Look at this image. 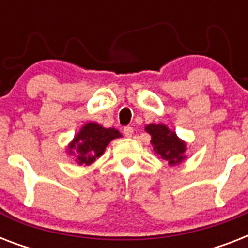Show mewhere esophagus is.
Returning a JSON list of instances; mask_svg holds the SVG:
<instances>
[{
  "mask_svg": "<svg viewBox=\"0 0 248 248\" xmlns=\"http://www.w3.org/2000/svg\"><path fill=\"white\" fill-rule=\"evenodd\" d=\"M124 136H127V138H131L132 134H134V128H132L131 126H126V127L124 128Z\"/></svg>",
  "mask_w": 248,
  "mask_h": 248,
  "instance_id": "obj_1",
  "label": "esophagus"
}]
</instances>
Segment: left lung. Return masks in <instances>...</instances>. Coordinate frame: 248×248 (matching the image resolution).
<instances>
[{
  "label": "left lung",
  "instance_id": "8db88e82",
  "mask_svg": "<svg viewBox=\"0 0 248 248\" xmlns=\"http://www.w3.org/2000/svg\"><path fill=\"white\" fill-rule=\"evenodd\" d=\"M145 131L151 134V143L155 155L166 159L169 165H177L185 158L186 145L167 126L149 124L145 126Z\"/></svg>",
  "mask_w": 248,
  "mask_h": 248
}]
</instances>
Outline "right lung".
I'll return each mask as SVG.
<instances>
[{"label":"right lung","instance_id":"right-lung-1","mask_svg":"<svg viewBox=\"0 0 248 248\" xmlns=\"http://www.w3.org/2000/svg\"><path fill=\"white\" fill-rule=\"evenodd\" d=\"M116 128H105L95 122L86 124L69 144L68 151L75 155L78 165H91L104 153L105 148L113 139L121 138Z\"/></svg>","mask_w":248,"mask_h":248}]
</instances>
